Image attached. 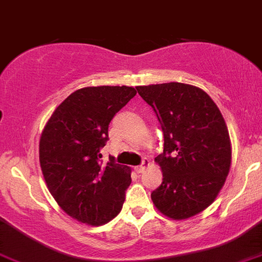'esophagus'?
<instances>
[{
	"instance_id": "obj_1",
	"label": "esophagus",
	"mask_w": 262,
	"mask_h": 262,
	"mask_svg": "<svg viewBox=\"0 0 262 262\" xmlns=\"http://www.w3.org/2000/svg\"><path fill=\"white\" fill-rule=\"evenodd\" d=\"M149 165H150V162H149V160H144V161H142V164L141 165H138V166H135V170L137 173H142L145 170V169L148 168Z\"/></svg>"
}]
</instances>
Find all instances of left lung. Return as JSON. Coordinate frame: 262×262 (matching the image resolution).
<instances>
[{
    "label": "left lung",
    "instance_id": "left-lung-1",
    "mask_svg": "<svg viewBox=\"0 0 262 262\" xmlns=\"http://www.w3.org/2000/svg\"><path fill=\"white\" fill-rule=\"evenodd\" d=\"M136 89L164 133V151L156 157L164 179L151 192V201L165 216L189 219L214 201L229 173L232 150L223 114L204 90L192 85Z\"/></svg>",
    "mask_w": 262,
    "mask_h": 262
}]
</instances>
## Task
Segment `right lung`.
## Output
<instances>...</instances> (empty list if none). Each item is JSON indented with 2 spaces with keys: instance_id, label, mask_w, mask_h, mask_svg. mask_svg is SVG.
I'll return each instance as SVG.
<instances>
[{
  "instance_id": "right-lung-1",
  "label": "right lung",
  "mask_w": 262,
  "mask_h": 262,
  "mask_svg": "<svg viewBox=\"0 0 262 262\" xmlns=\"http://www.w3.org/2000/svg\"><path fill=\"white\" fill-rule=\"evenodd\" d=\"M130 86L76 90L48 121L39 140V164L49 192L70 217L102 225L121 212L130 185V169L104 164L101 149L117 112L136 96Z\"/></svg>"
}]
</instances>
